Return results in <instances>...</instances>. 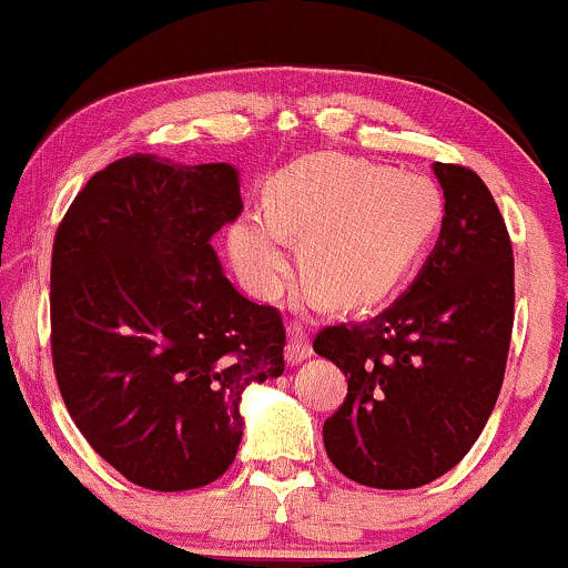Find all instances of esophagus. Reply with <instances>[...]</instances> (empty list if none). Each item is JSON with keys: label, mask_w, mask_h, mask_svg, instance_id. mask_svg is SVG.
<instances>
[{"label": "esophagus", "mask_w": 568, "mask_h": 568, "mask_svg": "<svg viewBox=\"0 0 568 568\" xmlns=\"http://www.w3.org/2000/svg\"><path fill=\"white\" fill-rule=\"evenodd\" d=\"M311 337H308V329H305L300 322H290L286 326V348H284V358L286 364H303L305 358H311Z\"/></svg>", "instance_id": "obj_1"}]
</instances>
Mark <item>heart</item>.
I'll use <instances>...</instances> for the list:
<instances>
[{
  "label": "heart",
  "instance_id": "heart-1",
  "mask_svg": "<svg viewBox=\"0 0 568 568\" xmlns=\"http://www.w3.org/2000/svg\"><path fill=\"white\" fill-rule=\"evenodd\" d=\"M442 215V193L428 178L316 153L271 180L265 217L236 220L231 255L257 295L276 297L292 273L286 239H303L300 263L308 284L329 303L358 308L404 282Z\"/></svg>",
  "mask_w": 568,
  "mask_h": 568
}]
</instances>
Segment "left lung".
<instances>
[{"label":"left lung","mask_w":568,"mask_h":568,"mask_svg":"<svg viewBox=\"0 0 568 568\" xmlns=\"http://www.w3.org/2000/svg\"><path fill=\"white\" fill-rule=\"evenodd\" d=\"M444 189L438 242L377 316L324 326L318 356L348 377L324 423L332 465L372 489H417L470 452L503 388L513 332V246L476 172L433 164Z\"/></svg>","instance_id":"left-lung-1"}]
</instances>
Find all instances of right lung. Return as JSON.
<instances>
[{
	"instance_id": "1",
	"label": "right lung",
	"mask_w": 568,
	"mask_h": 568,
	"mask_svg": "<svg viewBox=\"0 0 568 568\" xmlns=\"http://www.w3.org/2000/svg\"><path fill=\"white\" fill-rule=\"evenodd\" d=\"M242 215L236 166L151 153L87 180L52 244V366L82 436L126 481H217L246 385L284 372L276 308L233 290L212 236Z\"/></svg>"
}]
</instances>
